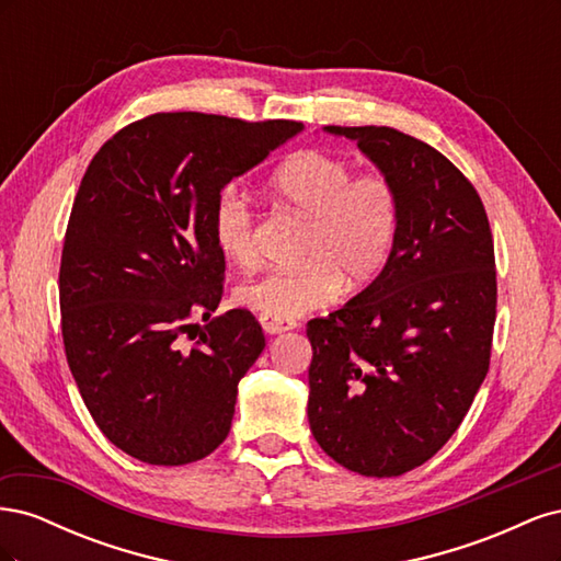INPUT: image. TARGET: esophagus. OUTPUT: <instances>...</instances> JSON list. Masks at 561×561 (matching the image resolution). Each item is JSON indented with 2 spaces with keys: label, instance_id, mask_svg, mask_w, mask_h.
<instances>
[{
  "label": "esophagus",
  "instance_id": "obj_1",
  "mask_svg": "<svg viewBox=\"0 0 561 561\" xmlns=\"http://www.w3.org/2000/svg\"><path fill=\"white\" fill-rule=\"evenodd\" d=\"M260 325L266 334H280L295 328L293 320H276V318H268V316H260Z\"/></svg>",
  "mask_w": 561,
  "mask_h": 561
}]
</instances>
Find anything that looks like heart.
<instances>
[{
  "label": "heart",
  "mask_w": 561,
  "mask_h": 561,
  "mask_svg": "<svg viewBox=\"0 0 561 561\" xmlns=\"http://www.w3.org/2000/svg\"><path fill=\"white\" fill-rule=\"evenodd\" d=\"M283 206L311 219L304 241V268H271L243 280L233 293L239 307L276 320H295L328 307L342 293L375 283L393 257L402 203L386 173L355 175V165L322 149H301L268 178ZM210 229L217 250L233 264L257 257L254 215L236 186L217 194Z\"/></svg>",
  "instance_id": "b5f03b06"
}]
</instances>
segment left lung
<instances>
[{
    "mask_svg": "<svg viewBox=\"0 0 561 561\" xmlns=\"http://www.w3.org/2000/svg\"><path fill=\"white\" fill-rule=\"evenodd\" d=\"M325 130L396 182L402 215L381 276L309 320V423L339 466L396 478L447 445L486 377L494 239L480 194L431 145L388 126Z\"/></svg>",
    "mask_w": 561,
    "mask_h": 561,
    "instance_id": "1",
    "label": "left lung"
}]
</instances>
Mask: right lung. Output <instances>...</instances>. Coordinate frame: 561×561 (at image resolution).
I'll return each mask as SVG.
<instances>
[{"mask_svg":"<svg viewBox=\"0 0 561 561\" xmlns=\"http://www.w3.org/2000/svg\"><path fill=\"white\" fill-rule=\"evenodd\" d=\"M301 128L159 112L87 168L60 260L62 344L98 428L142 463H194L229 435L239 381L266 342L250 311L213 318L225 254L210 215L233 178Z\"/></svg>","mask_w":561,"mask_h":561,"instance_id":"add662e5","label":"right lung"}]
</instances>
